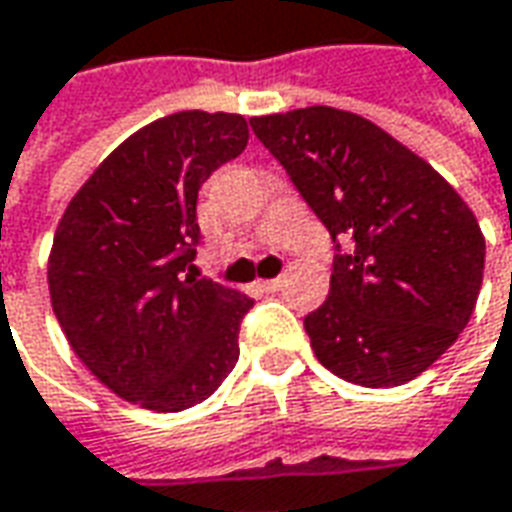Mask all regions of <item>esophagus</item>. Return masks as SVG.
<instances>
[{
  "instance_id": "34e87169",
  "label": "esophagus",
  "mask_w": 512,
  "mask_h": 512,
  "mask_svg": "<svg viewBox=\"0 0 512 512\" xmlns=\"http://www.w3.org/2000/svg\"><path fill=\"white\" fill-rule=\"evenodd\" d=\"M257 288H260L263 294H277V291L283 288V280H280V277H277V280H260Z\"/></svg>"
}]
</instances>
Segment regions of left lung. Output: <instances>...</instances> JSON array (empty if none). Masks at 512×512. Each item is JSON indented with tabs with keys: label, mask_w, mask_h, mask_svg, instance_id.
Segmentation results:
<instances>
[{
	"label": "left lung",
	"mask_w": 512,
	"mask_h": 512,
	"mask_svg": "<svg viewBox=\"0 0 512 512\" xmlns=\"http://www.w3.org/2000/svg\"><path fill=\"white\" fill-rule=\"evenodd\" d=\"M249 123L336 243L328 300L305 316L316 358L373 389L429 370L482 288L485 238L471 207L353 111L308 106Z\"/></svg>",
	"instance_id": "obj_1"
}]
</instances>
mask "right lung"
Returning a JSON list of instances; mask_svg holds the SVG:
<instances>
[{
	"label": "right lung",
	"mask_w": 512,
	"mask_h": 512,
	"mask_svg": "<svg viewBox=\"0 0 512 512\" xmlns=\"http://www.w3.org/2000/svg\"><path fill=\"white\" fill-rule=\"evenodd\" d=\"M249 125L179 111L117 145L66 204L47 283L55 319L100 384L151 412L207 401L238 361L246 294L193 274L196 201Z\"/></svg>",
	"instance_id": "add662e5"
}]
</instances>
